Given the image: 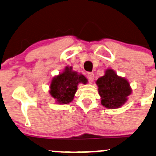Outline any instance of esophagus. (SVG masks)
<instances>
[{
    "instance_id": "esophagus-1",
    "label": "esophagus",
    "mask_w": 156,
    "mask_h": 156,
    "mask_svg": "<svg viewBox=\"0 0 156 156\" xmlns=\"http://www.w3.org/2000/svg\"><path fill=\"white\" fill-rule=\"evenodd\" d=\"M87 76L90 82H92L94 81V73H91V72H89Z\"/></svg>"
}]
</instances>
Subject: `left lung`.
I'll return each mask as SVG.
<instances>
[{"label":"left lung","instance_id":"left-lung-1","mask_svg":"<svg viewBox=\"0 0 156 156\" xmlns=\"http://www.w3.org/2000/svg\"><path fill=\"white\" fill-rule=\"evenodd\" d=\"M101 103L108 109H117L127 101L132 88L127 79L119 76L112 69L105 71L104 76L96 81Z\"/></svg>","mask_w":156,"mask_h":156}]
</instances>
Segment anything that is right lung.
I'll use <instances>...</instances> for the list:
<instances>
[{
    "mask_svg": "<svg viewBox=\"0 0 156 156\" xmlns=\"http://www.w3.org/2000/svg\"><path fill=\"white\" fill-rule=\"evenodd\" d=\"M86 84L87 79L78 72L72 70V66L53 77L49 85V94L58 104H68L73 101L78 84Z\"/></svg>",
    "mask_w": 156,
    "mask_h": 156,
    "instance_id": "1",
    "label": "right lung"
}]
</instances>
